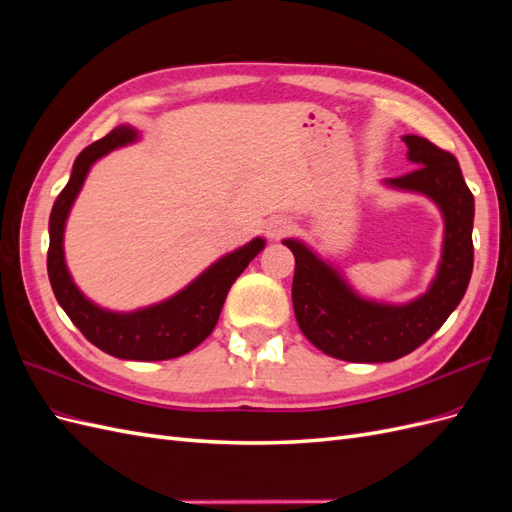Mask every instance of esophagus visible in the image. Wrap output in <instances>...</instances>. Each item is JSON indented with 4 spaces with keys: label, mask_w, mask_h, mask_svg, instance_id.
Instances as JSON below:
<instances>
[{
    "label": "esophagus",
    "mask_w": 512,
    "mask_h": 512,
    "mask_svg": "<svg viewBox=\"0 0 512 512\" xmlns=\"http://www.w3.org/2000/svg\"><path fill=\"white\" fill-rule=\"evenodd\" d=\"M292 228H294V222L292 220H288V218H273L269 224H267V237L271 239V241H277V239H282V237H286L288 232H292Z\"/></svg>",
    "instance_id": "1"
}]
</instances>
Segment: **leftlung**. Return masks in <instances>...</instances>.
<instances>
[{
  "mask_svg": "<svg viewBox=\"0 0 512 512\" xmlns=\"http://www.w3.org/2000/svg\"><path fill=\"white\" fill-rule=\"evenodd\" d=\"M408 175L386 179L399 190L429 196L444 215V245L436 280L406 305L359 297L342 275L307 245L286 239L294 254L292 305L303 335L324 354L350 363H389L436 333L468 290L474 267V196L453 153L406 134Z\"/></svg>",
  "mask_w": 512,
  "mask_h": 512,
  "instance_id": "1",
  "label": "left lung"
}]
</instances>
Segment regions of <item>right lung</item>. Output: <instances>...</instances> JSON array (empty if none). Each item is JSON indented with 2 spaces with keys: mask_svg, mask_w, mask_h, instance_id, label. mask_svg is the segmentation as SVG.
Here are the masks:
<instances>
[{
  "mask_svg": "<svg viewBox=\"0 0 512 512\" xmlns=\"http://www.w3.org/2000/svg\"><path fill=\"white\" fill-rule=\"evenodd\" d=\"M136 138L138 136L132 128L119 126L100 138V141L85 147L79 153V158L74 160L70 181L59 192L51 211V243L49 256H46V269H49V280L57 303L64 307V312L76 324V329L91 344L106 354L117 356V359L168 361L175 359V356L188 354L211 335L215 324H218L230 286L235 284L237 277L256 258V254L262 252L265 239L256 237L254 241L239 247V250L220 258L203 275H198L190 286H185L175 297L158 305L136 309V312L130 314H117L91 303L76 288L66 267V220L76 196H79L83 188L91 164L106 156L108 151L134 143Z\"/></svg>",
  "mask_w": 512,
  "mask_h": 512,
  "instance_id": "right-lung-1",
  "label": "right lung"
}]
</instances>
